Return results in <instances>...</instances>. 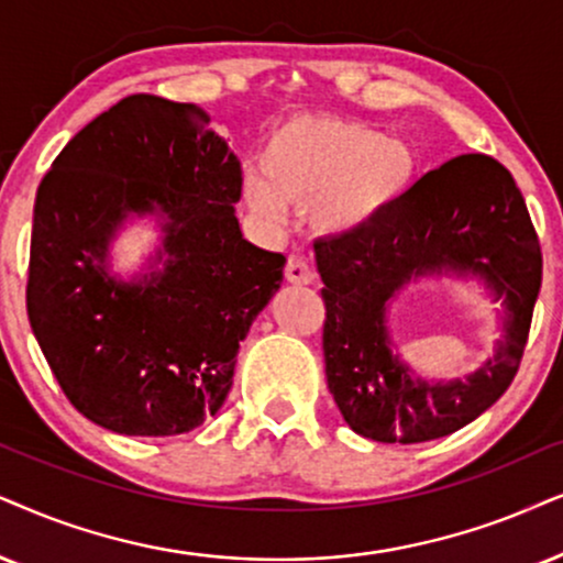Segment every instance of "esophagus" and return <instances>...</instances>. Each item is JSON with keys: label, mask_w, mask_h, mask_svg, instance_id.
Listing matches in <instances>:
<instances>
[{"label": "esophagus", "mask_w": 563, "mask_h": 563, "mask_svg": "<svg viewBox=\"0 0 563 563\" xmlns=\"http://www.w3.org/2000/svg\"><path fill=\"white\" fill-rule=\"evenodd\" d=\"M286 280L294 283V286H309L314 280V269H311L301 254H290L286 262Z\"/></svg>", "instance_id": "obj_1"}]
</instances>
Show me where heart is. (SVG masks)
I'll list each match as a JSON object with an SVG mask.
<instances>
[{
  "label": "heart",
  "mask_w": 563,
  "mask_h": 563,
  "mask_svg": "<svg viewBox=\"0 0 563 563\" xmlns=\"http://www.w3.org/2000/svg\"><path fill=\"white\" fill-rule=\"evenodd\" d=\"M262 168L244 176L257 216L280 220L288 202L319 229L358 231L408 189L416 153L372 124L338 117H294L269 134Z\"/></svg>",
  "instance_id": "1"
}]
</instances>
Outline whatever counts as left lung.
<instances>
[{"label":"left lung","instance_id":"left-lung-1","mask_svg":"<svg viewBox=\"0 0 563 563\" xmlns=\"http://www.w3.org/2000/svg\"><path fill=\"white\" fill-rule=\"evenodd\" d=\"M324 298L327 387L345 423L382 444L462 429L515 379L543 277L522 191L499 161L471 153L429 170L372 223L314 244ZM478 274L505 298V338L465 380L426 383L391 351L386 303L423 274Z\"/></svg>","mask_w":563,"mask_h":563}]
</instances>
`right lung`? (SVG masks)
<instances>
[{
  "label": "right lung",
  "instance_id": "1",
  "mask_svg": "<svg viewBox=\"0 0 563 563\" xmlns=\"http://www.w3.org/2000/svg\"><path fill=\"white\" fill-rule=\"evenodd\" d=\"M241 163L195 103L130 96L56 155L33 208L27 319L67 400L124 437L216 416L286 257L241 236ZM130 214L164 218L152 273H108ZM164 267L158 268L157 262Z\"/></svg>",
  "mask_w": 563,
  "mask_h": 563
}]
</instances>
